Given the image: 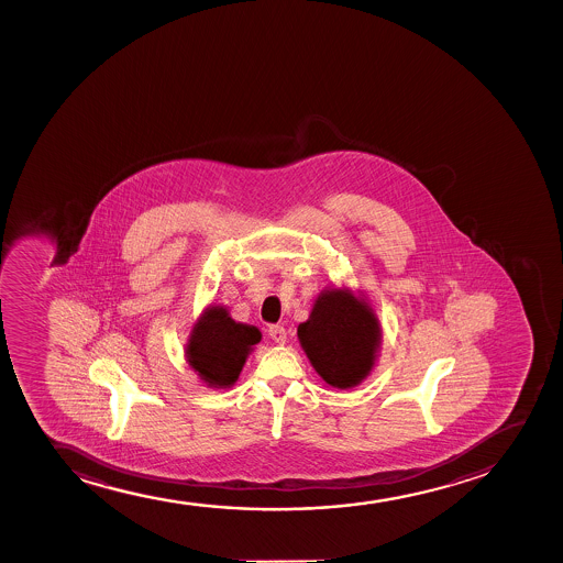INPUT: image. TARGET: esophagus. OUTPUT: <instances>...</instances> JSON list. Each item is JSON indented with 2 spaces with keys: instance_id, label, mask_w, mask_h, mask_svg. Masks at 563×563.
I'll use <instances>...</instances> for the list:
<instances>
[{
  "instance_id": "34e87169",
  "label": "esophagus",
  "mask_w": 563,
  "mask_h": 563,
  "mask_svg": "<svg viewBox=\"0 0 563 563\" xmlns=\"http://www.w3.org/2000/svg\"><path fill=\"white\" fill-rule=\"evenodd\" d=\"M268 336H271L276 343H285V340H287V332H285L282 324H271V327H268Z\"/></svg>"
}]
</instances>
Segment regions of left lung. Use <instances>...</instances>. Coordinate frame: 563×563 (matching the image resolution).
<instances>
[{
    "instance_id": "8db88e82",
    "label": "left lung",
    "mask_w": 563,
    "mask_h": 563,
    "mask_svg": "<svg viewBox=\"0 0 563 563\" xmlns=\"http://www.w3.org/2000/svg\"><path fill=\"white\" fill-rule=\"evenodd\" d=\"M298 340L311 366L334 388L356 387L374 368L382 327L372 306L350 289H324Z\"/></svg>"
}]
</instances>
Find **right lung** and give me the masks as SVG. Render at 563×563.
I'll return each instance as SVG.
<instances>
[{"label": "right lung", "mask_w": 563, "mask_h": 563, "mask_svg": "<svg viewBox=\"0 0 563 563\" xmlns=\"http://www.w3.org/2000/svg\"><path fill=\"white\" fill-rule=\"evenodd\" d=\"M258 342L257 327L236 323L227 308L212 305L194 324L186 358L208 387L227 388L239 379L247 355Z\"/></svg>", "instance_id": "1"}]
</instances>
